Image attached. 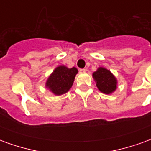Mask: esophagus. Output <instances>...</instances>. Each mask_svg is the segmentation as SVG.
Listing matches in <instances>:
<instances>
[{
  "label": "esophagus",
  "mask_w": 151,
  "mask_h": 151,
  "mask_svg": "<svg viewBox=\"0 0 151 151\" xmlns=\"http://www.w3.org/2000/svg\"><path fill=\"white\" fill-rule=\"evenodd\" d=\"M86 70V69H79V72L80 73H85Z\"/></svg>",
  "instance_id": "34e87169"
}]
</instances>
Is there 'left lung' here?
<instances>
[{
	"label": "left lung",
	"mask_w": 151,
	"mask_h": 151,
	"mask_svg": "<svg viewBox=\"0 0 151 151\" xmlns=\"http://www.w3.org/2000/svg\"><path fill=\"white\" fill-rule=\"evenodd\" d=\"M92 75L96 82L97 87L102 93L109 95L117 88V80L110 70L99 67Z\"/></svg>",
	"instance_id": "obj_1"
}]
</instances>
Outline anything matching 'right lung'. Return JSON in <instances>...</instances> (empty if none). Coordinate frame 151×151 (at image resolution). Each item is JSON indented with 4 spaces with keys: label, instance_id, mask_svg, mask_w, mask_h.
<instances>
[{
    "label": "right lung",
    "instance_id": "add662e5",
    "mask_svg": "<svg viewBox=\"0 0 151 151\" xmlns=\"http://www.w3.org/2000/svg\"><path fill=\"white\" fill-rule=\"evenodd\" d=\"M78 72V69L75 67L69 69L65 65L58 66L48 77L45 86L54 95H61L65 94L72 87Z\"/></svg>",
    "mask_w": 151,
    "mask_h": 151
}]
</instances>
